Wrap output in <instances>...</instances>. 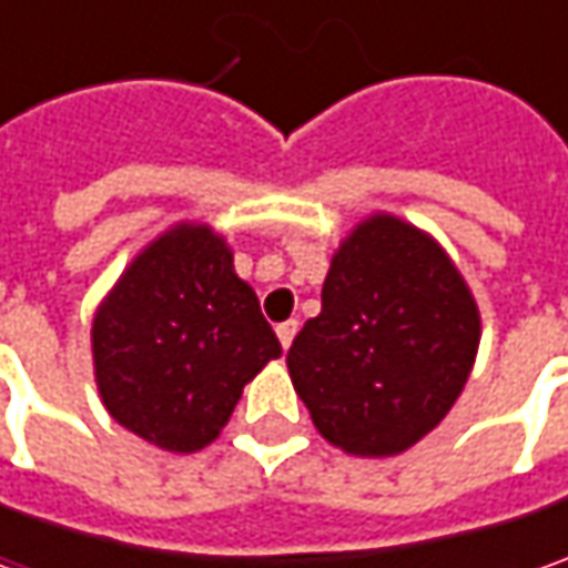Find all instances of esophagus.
<instances>
[{
    "label": "esophagus",
    "instance_id": "1",
    "mask_svg": "<svg viewBox=\"0 0 568 568\" xmlns=\"http://www.w3.org/2000/svg\"><path fill=\"white\" fill-rule=\"evenodd\" d=\"M296 332H300V322H296V318H291V322H281V325H277V341H281V347H284V351L294 344Z\"/></svg>",
    "mask_w": 568,
    "mask_h": 568
}]
</instances>
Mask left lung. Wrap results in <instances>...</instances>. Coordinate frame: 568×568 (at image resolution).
<instances>
[{
  "mask_svg": "<svg viewBox=\"0 0 568 568\" xmlns=\"http://www.w3.org/2000/svg\"><path fill=\"white\" fill-rule=\"evenodd\" d=\"M480 344V313L443 246L373 214L344 240L287 369L316 429L361 458L420 443L458 402Z\"/></svg>",
  "mask_w": 568,
  "mask_h": 568,
  "instance_id": "obj_1",
  "label": "left lung"
}]
</instances>
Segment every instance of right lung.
<instances>
[{
  "instance_id": "add662e5",
  "label": "right lung",
  "mask_w": 568,
  "mask_h": 568,
  "mask_svg": "<svg viewBox=\"0 0 568 568\" xmlns=\"http://www.w3.org/2000/svg\"><path fill=\"white\" fill-rule=\"evenodd\" d=\"M94 376L110 417L166 452H199L227 426L243 385L281 341L233 252L207 224H176L100 303Z\"/></svg>"
}]
</instances>
